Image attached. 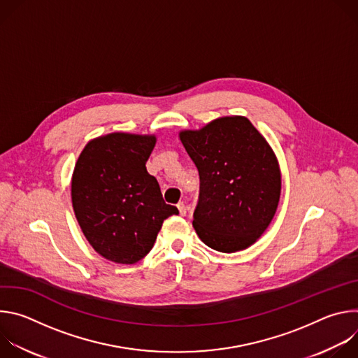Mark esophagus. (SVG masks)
<instances>
[{"label": "esophagus", "mask_w": 358, "mask_h": 358, "mask_svg": "<svg viewBox=\"0 0 358 358\" xmlns=\"http://www.w3.org/2000/svg\"><path fill=\"white\" fill-rule=\"evenodd\" d=\"M177 208H178V211H180V215H185L187 214V206H185V203L184 202H178L177 203Z\"/></svg>", "instance_id": "obj_1"}]
</instances>
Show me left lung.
<instances>
[{
    "label": "left lung",
    "instance_id": "8db88e82",
    "mask_svg": "<svg viewBox=\"0 0 358 358\" xmlns=\"http://www.w3.org/2000/svg\"><path fill=\"white\" fill-rule=\"evenodd\" d=\"M180 138L199 174L192 225L207 246L246 249L271 224L280 196L272 148L246 117H221Z\"/></svg>",
    "mask_w": 358,
    "mask_h": 358
}]
</instances>
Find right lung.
Masks as SVG:
<instances>
[{
  "instance_id": "add662e5",
  "label": "right lung",
  "mask_w": 358,
  "mask_h": 358,
  "mask_svg": "<svg viewBox=\"0 0 358 358\" xmlns=\"http://www.w3.org/2000/svg\"><path fill=\"white\" fill-rule=\"evenodd\" d=\"M155 136L112 133L86 144L72 177L76 220L93 249L116 264L143 259L164 220L178 210L164 202L145 169Z\"/></svg>"
}]
</instances>
